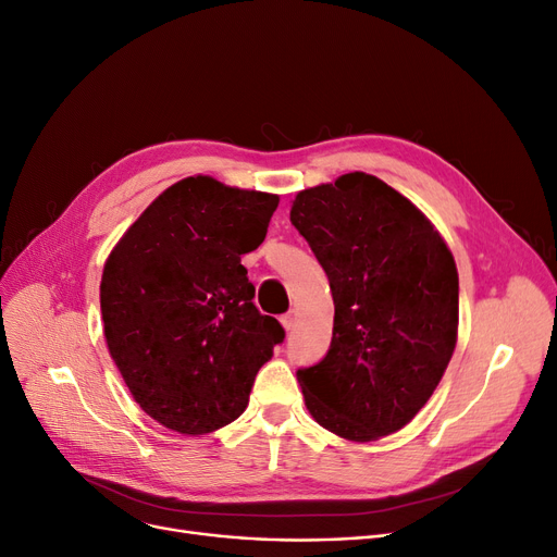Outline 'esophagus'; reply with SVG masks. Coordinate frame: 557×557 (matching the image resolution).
I'll list each match as a JSON object with an SVG mask.
<instances>
[{
	"instance_id": "obj_1",
	"label": "esophagus",
	"mask_w": 557,
	"mask_h": 557,
	"mask_svg": "<svg viewBox=\"0 0 557 557\" xmlns=\"http://www.w3.org/2000/svg\"><path fill=\"white\" fill-rule=\"evenodd\" d=\"M296 323H298V311H288V313H284L282 315V325H284V330L286 332H290L296 327Z\"/></svg>"
}]
</instances>
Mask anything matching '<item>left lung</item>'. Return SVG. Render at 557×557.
Listing matches in <instances>:
<instances>
[{
  "mask_svg": "<svg viewBox=\"0 0 557 557\" xmlns=\"http://www.w3.org/2000/svg\"><path fill=\"white\" fill-rule=\"evenodd\" d=\"M290 223L334 298L327 357L296 372L307 411L345 441H379L418 416L451 361L454 255L411 200L363 171L298 191Z\"/></svg>",
  "mask_w": 557,
  "mask_h": 557,
  "instance_id": "1",
  "label": "left lung"
}]
</instances>
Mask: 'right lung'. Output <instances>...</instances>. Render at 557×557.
<instances>
[{"label": "right lung", "mask_w": 557, "mask_h": 557, "mask_svg": "<svg viewBox=\"0 0 557 557\" xmlns=\"http://www.w3.org/2000/svg\"><path fill=\"white\" fill-rule=\"evenodd\" d=\"M280 196L210 175L164 189L106 259L101 315L108 352L146 416L185 435L237 420L259 368L284 341L255 307L242 267Z\"/></svg>", "instance_id": "right-lung-1"}]
</instances>
